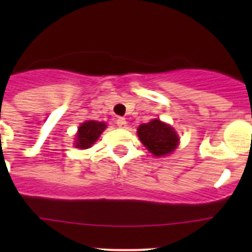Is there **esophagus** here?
Here are the masks:
<instances>
[{"label":"esophagus","mask_w":252,"mask_h":252,"mask_svg":"<svg viewBox=\"0 0 252 252\" xmlns=\"http://www.w3.org/2000/svg\"><path fill=\"white\" fill-rule=\"evenodd\" d=\"M116 124H117V126L121 128H126V126H127V121H126L124 117H119V119L116 120Z\"/></svg>","instance_id":"1"}]
</instances>
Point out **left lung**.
Here are the masks:
<instances>
[{
  "label": "left lung",
  "mask_w": 252,
  "mask_h": 252,
  "mask_svg": "<svg viewBox=\"0 0 252 252\" xmlns=\"http://www.w3.org/2000/svg\"><path fill=\"white\" fill-rule=\"evenodd\" d=\"M140 141L155 157H166L179 145V136L174 128L160 120H151L137 127Z\"/></svg>",
  "instance_id": "8db88e82"
}]
</instances>
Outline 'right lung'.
<instances>
[{
	"label": "right lung",
	"mask_w": 252,
	"mask_h": 252,
	"mask_svg": "<svg viewBox=\"0 0 252 252\" xmlns=\"http://www.w3.org/2000/svg\"><path fill=\"white\" fill-rule=\"evenodd\" d=\"M107 125L99 121H86L78 127V132L75 135V148L88 149L94 144L101 133L103 132Z\"/></svg>",
	"instance_id": "obj_1"
}]
</instances>
